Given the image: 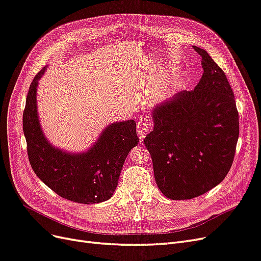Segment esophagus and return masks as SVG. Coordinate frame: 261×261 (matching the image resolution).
Returning a JSON list of instances; mask_svg holds the SVG:
<instances>
[{
	"mask_svg": "<svg viewBox=\"0 0 261 261\" xmlns=\"http://www.w3.org/2000/svg\"><path fill=\"white\" fill-rule=\"evenodd\" d=\"M149 127H150V123L146 118H143L137 123V134L140 139H144L145 136L149 132Z\"/></svg>",
	"mask_w": 261,
	"mask_h": 261,
	"instance_id": "esophagus-1",
	"label": "esophagus"
}]
</instances>
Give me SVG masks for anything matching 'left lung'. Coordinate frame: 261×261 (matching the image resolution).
Segmentation results:
<instances>
[{
    "label": "left lung",
    "instance_id": "8db88e82",
    "mask_svg": "<svg viewBox=\"0 0 261 261\" xmlns=\"http://www.w3.org/2000/svg\"><path fill=\"white\" fill-rule=\"evenodd\" d=\"M203 73L192 91H180L152 111L154 127L144 144L156 185L173 200L192 199L224 179L234 160L240 124L224 72L203 49Z\"/></svg>",
    "mask_w": 261,
    "mask_h": 261
}]
</instances>
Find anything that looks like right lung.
<instances>
[{"instance_id": "1", "label": "right lung", "mask_w": 261, "mask_h": 261, "mask_svg": "<svg viewBox=\"0 0 261 261\" xmlns=\"http://www.w3.org/2000/svg\"><path fill=\"white\" fill-rule=\"evenodd\" d=\"M42 68L29 87L22 115L28 159L36 175L63 198L97 203L112 197L126 156L137 146L135 121L116 122L102 132L97 143L83 153H68L44 137L37 112V86Z\"/></svg>"}]
</instances>
